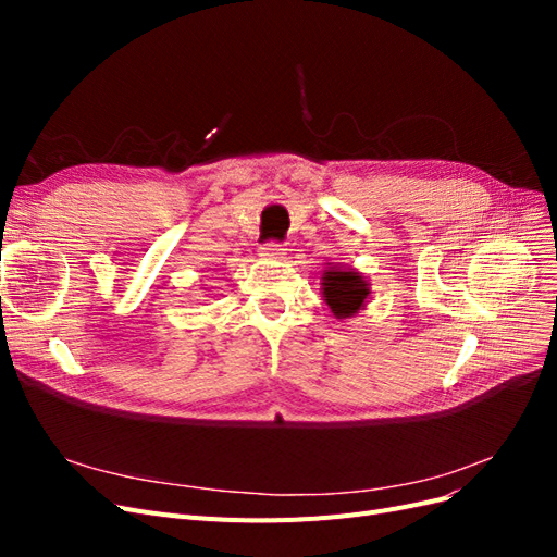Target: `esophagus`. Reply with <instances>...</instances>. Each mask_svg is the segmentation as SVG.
<instances>
[{"mask_svg": "<svg viewBox=\"0 0 557 557\" xmlns=\"http://www.w3.org/2000/svg\"><path fill=\"white\" fill-rule=\"evenodd\" d=\"M258 252H260L262 258H283V256H285V248H283L281 244L269 242V244H262Z\"/></svg>", "mask_w": 557, "mask_h": 557, "instance_id": "esophagus-1", "label": "esophagus"}]
</instances>
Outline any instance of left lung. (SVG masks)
Returning <instances> with one entry per match:
<instances>
[{
    "instance_id": "left-lung-1",
    "label": "left lung",
    "mask_w": 557,
    "mask_h": 557,
    "mask_svg": "<svg viewBox=\"0 0 557 557\" xmlns=\"http://www.w3.org/2000/svg\"><path fill=\"white\" fill-rule=\"evenodd\" d=\"M320 290H323L325 305L339 320L360 313L367 307L369 295H372L369 281L362 272L336 262H327V267L323 269Z\"/></svg>"
}]
</instances>
